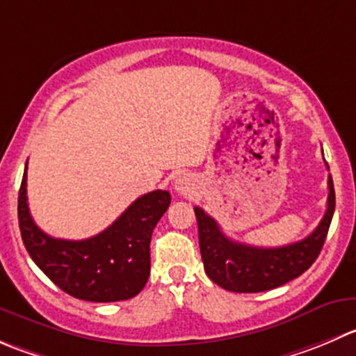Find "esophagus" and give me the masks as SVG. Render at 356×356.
Here are the masks:
<instances>
[{
	"mask_svg": "<svg viewBox=\"0 0 356 356\" xmlns=\"http://www.w3.org/2000/svg\"><path fill=\"white\" fill-rule=\"evenodd\" d=\"M175 189L181 193H186L191 189V184H189L188 179H177V181H175Z\"/></svg>",
	"mask_w": 356,
	"mask_h": 356,
	"instance_id": "1",
	"label": "esophagus"
}]
</instances>
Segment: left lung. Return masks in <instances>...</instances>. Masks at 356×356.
Segmentation results:
<instances>
[{"mask_svg":"<svg viewBox=\"0 0 356 356\" xmlns=\"http://www.w3.org/2000/svg\"><path fill=\"white\" fill-rule=\"evenodd\" d=\"M327 165V163H325ZM329 167V165H327ZM336 207L334 182L329 175L327 212L316 229L301 241L285 247H252L229 240L213 217L195 207L203 268L213 284L229 292H264L301 277L316 261Z\"/></svg>","mask_w":356,"mask_h":356,"instance_id":"8db88e82","label":"left lung"}]
</instances>
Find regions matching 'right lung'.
Instances as JSON below:
<instances>
[{
    "label": "right lung",
    "mask_w": 356,
    "mask_h": 356,
    "mask_svg": "<svg viewBox=\"0 0 356 356\" xmlns=\"http://www.w3.org/2000/svg\"><path fill=\"white\" fill-rule=\"evenodd\" d=\"M26 170L19 189V227L38 268L83 301L115 302L139 294L149 278L151 234L170 205V193L156 189L143 195L95 236L60 240L43 233L31 217Z\"/></svg>",
    "instance_id": "obj_1"
}]
</instances>
